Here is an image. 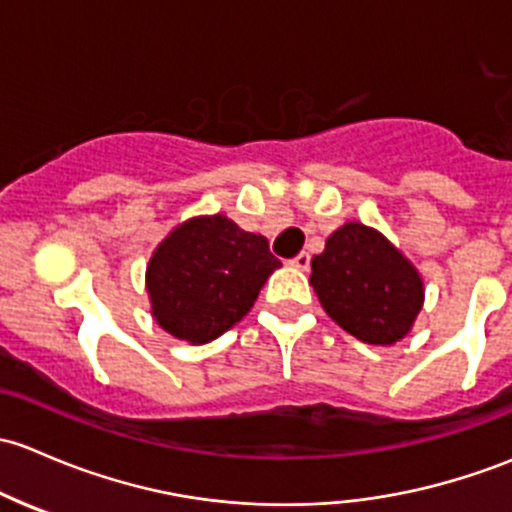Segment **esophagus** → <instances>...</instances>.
Instances as JSON below:
<instances>
[{"label":"esophagus","instance_id":"34e87169","mask_svg":"<svg viewBox=\"0 0 512 512\" xmlns=\"http://www.w3.org/2000/svg\"><path fill=\"white\" fill-rule=\"evenodd\" d=\"M291 263H293L295 268H300V271H308V266H310V256L305 254V251H303V254H298V256H295Z\"/></svg>","mask_w":512,"mask_h":512}]
</instances>
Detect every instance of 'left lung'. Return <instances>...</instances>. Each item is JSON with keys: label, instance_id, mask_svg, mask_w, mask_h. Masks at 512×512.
<instances>
[{"label": "left lung", "instance_id": "8db88e82", "mask_svg": "<svg viewBox=\"0 0 512 512\" xmlns=\"http://www.w3.org/2000/svg\"><path fill=\"white\" fill-rule=\"evenodd\" d=\"M310 268V286L325 313L357 340L394 345L412 330L424 303V283L377 229L347 221L328 236Z\"/></svg>", "mask_w": 512, "mask_h": 512}]
</instances>
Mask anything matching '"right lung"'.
Wrapping results in <instances>:
<instances>
[{"label": "right lung", "mask_w": 512, "mask_h": 512, "mask_svg": "<svg viewBox=\"0 0 512 512\" xmlns=\"http://www.w3.org/2000/svg\"><path fill=\"white\" fill-rule=\"evenodd\" d=\"M278 266L261 234L244 231L224 214L184 221L147 263L152 318L177 340H217L249 313Z\"/></svg>", "instance_id": "right-lung-1"}]
</instances>
